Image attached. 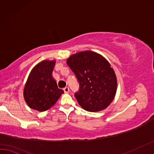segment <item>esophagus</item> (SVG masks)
<instances>
[{
	"label": "esophagus",
	"mask_w": 154,
	"mask_h": 154,
	"mask_svg": "<svg viewBox=\"0 0 154 154\" xmlns=\"http://www.w3.org/2000/svg\"><path fill=\"white\" fill-rule=\"evenodd\" d=\"M64 92L65 93H69V87H65L64 88Z\"/></svg>",
	"instance_id": "esophagus-1"
}]
</instances>
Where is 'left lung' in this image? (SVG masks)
I'll return each mask as SVG.
<instances>
[{
    "label": "left lung",
    "mask_w": 154,
    "mask_h": 154,
    "mask_svg": "<svg viewBox=\"0 0 154 154\" xmlns=\"http://www.w3.org/2000/svg\"><path fill=\"white\" fill-rule=\"evenodd\" d=\"M79 82V89L75 96L82 108L97 112L110 105L116 96L117 78L113 69L105 58L93 51H82L67 59Z\"/></svg>",
    "instance_id": "left-lung-1"
}]
</instances>
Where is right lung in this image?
<instances>
[{"mask_svg": "<svg viewBox=\"0 0 154 154\" xmlns=\"http://www.w3.org/2000/svg\"><path fill=\"white\" fill-rule=\"evenodd\" d=\"M55 63V60H43L32 69L29 75L24 89V98L32 109L46 111L64 93L63 90L58 89L52 77Z\"/></svg>", "mask_w": 154, "mask_h": 154, "instance_id": "add662e5", "label": "right lung"}]
</instances>
